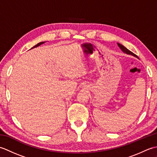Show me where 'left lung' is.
Listing matches in <instances>:
<instances>
[{
    "label": "left lung",
    "mask_w": 157,
    "mask_h": 157,
    "mask_svg": "<svg viewBox=\"0 0 157 157\" xmlns=\"http://www.w3.org/2000/svg\"><path fill=\"white\" fill-rule=\"evenodd\" d=\"M117 45H118V46L120 48V49L121 50V51L124 52V53H125V54H128V55H132V56H135V57H136V58H138V56H137V55H136L134 53H133L132 51H130L129 50H128V48H125L124 46H123L122 44H119V43H117Z\"/></svg>",
    "instance_id": "left-lung-1"
}]
</instances>
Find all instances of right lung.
<instances>
[{
    "label": "right lung",
    "instance_id": "1",
    "mask_svg": "<svg viewBox=\"0 0 157 157\" xmlns=\"http://www.w3.org/2000/svg\"><path fill=\"white\" fill-rule=\"evenodd\" d=\"M45 42H40V43H38V44H37L36 45H35L34 46H33V47H32L31 49H32V48H36V47H38V46H40L41 44H44V43H45Z\"/></svg>",
    "mask_w": 157,
    "mask_h": 157
}]
</instances>
